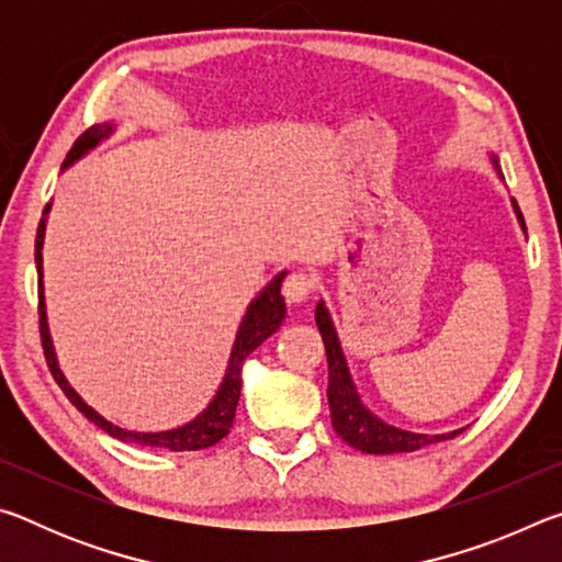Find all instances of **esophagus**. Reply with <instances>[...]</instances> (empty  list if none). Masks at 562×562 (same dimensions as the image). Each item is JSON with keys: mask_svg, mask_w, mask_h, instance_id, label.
I'll list each match as a JSON object with an SVG mask.
<instances>
[{"mask_svg": "<svg viewBox=\"0 0 562 562\" xmlns=\"http://www.w3.org/2000/svg\"><path fill=\"white\" fill-rule=\"evenodd\" d=\"M317 288V280L307 272H292L282 284V294L290 304H302Z\"/></svg>", "mask_w": 562, "mask_h": 562, "instance_id": "1", "label": "esophagus"}]
</instances>
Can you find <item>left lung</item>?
Here are the masks:
<instances>
[{
	"label": "left lung",
	"mask_w": 562,
	"mask_h": 562,
	"mask_svg": "<svg viewBox=\"0 0 562 562\" xmlns=\"http://www.w3.org/2000/svg\"><path fill=\"white\" fill-rule=\"evenodd\" d=\"M518 213V221L526 231V221H522V213L518 203L513 201ZM319 335L325 339V351H327V367H329V386H327V398H329V414H331V426H335L337 436H341L351 449L364 451V453H408L418 451L424 446L439 443L446 439H453L456 434H439V436H426V434H412L402 431L396 426L384 424L382 418H376L369 408L359 402V394L355 384H351V376L347 372V361L341 355L337 331L331 327L329 312L325 304H317L315 312Z\"/></svg>",
	"instance_id": "8db88e82"
}]
</instances>
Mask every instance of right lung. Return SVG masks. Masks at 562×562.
I'll list each match as a JSON object with an SVG mask.
<instances>
[{
    "label": "right lung",
    "mask_w": 562,
    "mask_h": 562,
    "mask_svg": "<svg viewBox=\"0 0 562 562\" xmlns=\"http://www.w3.org/2000/svg\"><path fill=\"white\" fill-rule=\"evenodd\" d=\"M111 126H91L89 131H83L76 144L71 146L69 156L64 160V168L74 164L76 158L87 154L89 148H93L99 144L103 136H109ZM49 211V207H46ZM44 211V215H46ZM44 227L46 221L42 217L40 227H36V245H34V260H36V272H40V335H42V349H44V359L46 367L54 376V382L61 386V392L66 394V398L79 408V412L99 426V429L106 431L109 436L119 441L126 443H140V446H156V449H168V451H201L207 449V446H215L221 439H225L227 434L233 429L235 422V408H237V398H240V386H243V361L250 357V351L258 349L265 339H268L274 329L282 325L284 319V300L280 294L284 272L278 274L268 288H265L258 300L250 302V307L245 312V319L240 325V331H237L233 355H231V364H227V374L223 379L221 389H217L215 398L211 402V406L186 426L173 431H160V434H136V431H123L119 426L109 424L106 418L99 416L89 404L81 402V396L74 392L66 382L61 369L56 367V357L52 349V339H49V327H46V312H44V294H42V245H44Z\"/></svg>",
    "instance_id": "obj_1"
}]
</instances>
